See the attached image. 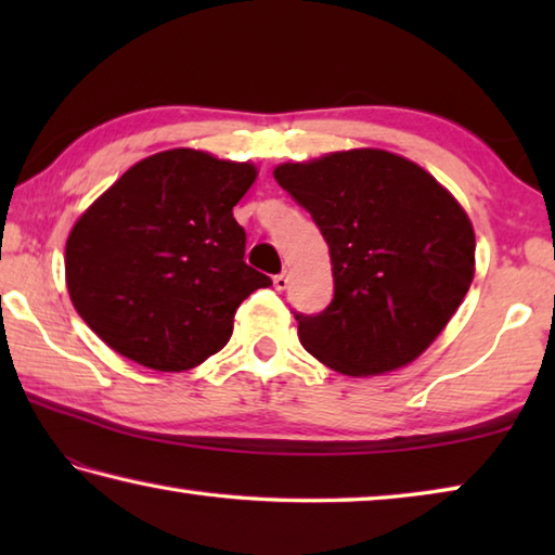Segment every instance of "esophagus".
Returning <instances> with one entry per match:
<instances>
[{"label": "esophagus", "mask_w": 555, "mask_h": 555, "mask_svg": "<svg viewBox=\"0 0 555 555\" xmlns=\"http://www.w3.org/2000/svg\"><path fill=\"white\" fill-rule=\"evenodd\" d=\"M274 288L276 291H286L288 288V274H286V271H284V274L274 276Z\"/></svg>", "instance_id": "34e87169"}]
</instances>
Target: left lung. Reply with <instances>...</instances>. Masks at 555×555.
<instances>
[{"label":"left lung","instance_id":"left-lung-1","mask_svg":"<svg viewBox=\"0 0 555 555\" xmlns=\"http://www.w3.org/2000/svg\"><path fill=\"white\" fill-rule=\"evenodd\" d=\"M274 178L331 247L335 294L323 313H296L300 345L350 377L416 360L475 276V232L460 203L382 149L281 164Z\"/></svg>","mask_w":555,"mask_h":555}]
</instances>
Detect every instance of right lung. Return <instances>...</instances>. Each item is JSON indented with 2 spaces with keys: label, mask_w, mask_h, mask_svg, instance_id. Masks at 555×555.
<instances>
[{
  "label": "right lung",
  "mask_w": 555,
  "mask_h": 555,
  "mask_svg": "<svg viewBox=\"0 0 555 555\" xmlns=\"http://www.w3.org/2000/svg\"><path fill=\"white\" fill-rule=\"evenodd\" d=\"M251 164L171 149L129 168L80 215L65 242L68 294L127 360L183 372L222 350L234 313L271 279L244 261L232 208Z\"/></svg>",
  "instance_id": "obj_1"
}]
</instances>
